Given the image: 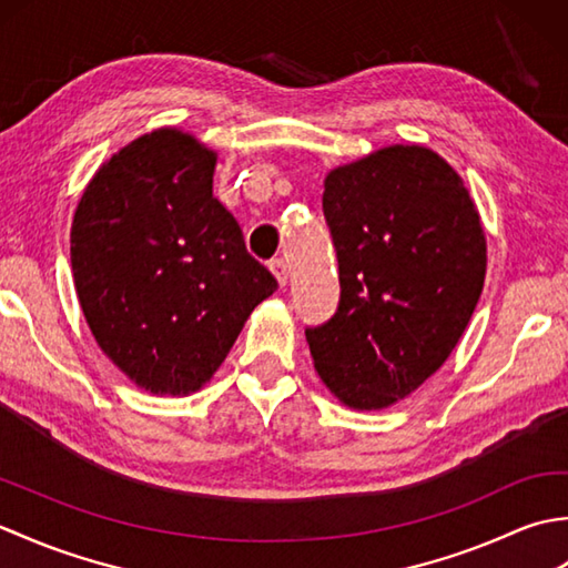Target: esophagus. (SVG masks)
<instances>
[{
    "instance_id": "1",
    "label": "esophagus",
    "mask_w": 568,
    "mask_h": 568,
    "mask_svg": "<svg viewBox=\"0 0 568 568\" xmlns=\"http://www.w3.org/2000/svg\"><path fill=\"white\" fill-rule=\"evenodd\" d=\"M271 271L277 277V283L287 285V277H291V268H287V261L285 258H273L271 261Z\"/></svg>"
}]
</instances>
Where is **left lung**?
Instances as JSON below:
<instances>
[{
    "label": "left lung",
    "instance_id": "obj_1",
    "mask_svg": "<svg viewBox=\"0 0 568 568\" xmlns=\"http://www.w3.org/2000/svg\"><path fill=\"white\" fill-rule=\"evenodd\" d=\"M339 305L305 336L342 403L381 409L419 388L462 339L486 277L464 180L437 153L390 146L324 180Z\"/></svg>",
    "mask_w": 568,
    "mask_h": 568
}]
</instances>
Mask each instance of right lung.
I'll use <instances>...</instances> for the list:
<instances>
[{"label":"right lung","mask_w":568,"mask_h":568,"mask_svg":"<svg viewBox=\"0 0 568 568\" xmlns=\"http://www.w3.org/2000/svg\"><path fill=\"white\" fill-rule=\"evenodd\" d=\"M216 155L159 129L106 161L70 232L80 307L141 388L187 395L212 378L277 281L212 195Z\"/></svg>","instance_id":"obj_1"}]
</instances>
